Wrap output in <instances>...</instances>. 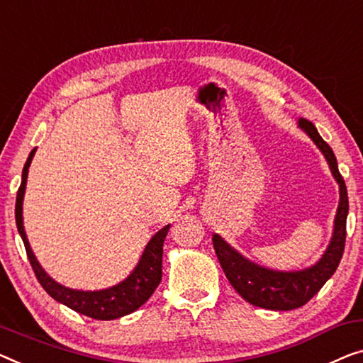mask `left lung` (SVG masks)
Wrapping results in <instances>:
<instances>
[{
	"mask_svg": "<svg viewBox=\"0 0 363 363\" xmlns=\"http://www.w3.org/2000/svg\"><path fill=\"white\" fill-rule=\"evenodd\" d=\"M298 123L326 156L329 167L339 182L340 191V202L336 221H334V235L321 261L316 266L300 270V272H275V270L259 267L256 264L246 261L235 250H231L218 235H213L212 238L216 257H218L221 269L233 289L251 305L275 311H289L306 305L336 272L345 247V221H347L349 213V199L347 187L337 169V160L331 147L324 142L310 121L301 117Z\"/></svg>",
	"mask_w": 363,
	"mask_h": 363,
	"instance_id": "left-lung-1",
	"label": "left lung"
}]
</instances>
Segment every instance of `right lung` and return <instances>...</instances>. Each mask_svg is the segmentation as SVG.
<instances>
[{"mask_svg": "<svg viewBox=\"0 0 363 363\" xmlns=\"http://www.w3.org/2000/svg\"><path fill=\"white\" fill-rule=\"evenodd\" d=\"M34 153L35 150H32L29 158L26 161L23 169V182H21L18 197H16V226H18L19 235L23 238L27 257H29L32 270H34L39 284L53 300L60 301L77 313L93 318V320H117V318L130 315V313L138 310L153 295L156 286L161 282V275H163V266H161L163 264V242L167 230H169V225L164 226L163 230H160L158 233L151 238L147 247H145V252L142 259H140L138 266L135 267L133 272L128 275V279L123 280L122 284L99 291L69 290L67 286L58 285L55 280H52L43 272L39 262L35 261L34 252L30 251L29 241H27L23 226V197L27 182V171H29Z\"/></svg>", "mask_w": 363, "mask_h": 363, "instance_id": "1", "label": "right lung"}]
</instances>
